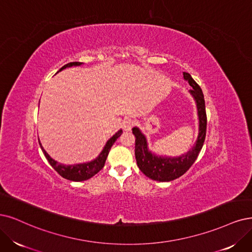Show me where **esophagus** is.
<instances>
[{"instance_id":"obj_1","label":"esophagus","mask_w":252,"mask_h":252,"mask_svg":"<svg viewBox=\"0 0 252 252\" xmlns=\"http://www.w3.org/2000/svg\"><path fill=\"white\" fill-rule=\"evenodd\" d=\"M134 125H135V121L131 118H127V119L123 121V127H124L125 131H126V132L131 131L132 127L134 126Z\"/></svg>"}]
</instances>
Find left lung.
Wrapping results in <instances>:
<instances>
[{
    "label": "left lung",
    "mask_w": 252,
    "mask_h": 252,
    "mask_svg": "<svg viewBox=\"0 0 252 252\" xmlns=\"http://www.w3.org/2000/svg\"><path fill=\"white\" fill-rule=\"evenodd\" d=\"M184 79L189 83L193 88L189 90L190 94L195 100L197 108L198 116V135L194 145L187 153L179 157L159 156L153 153L148 148L147 139L140 131V128L134 126L133 134L136 137L135 141V157L137 165L147 178L158 182H171L179 179L197 159L198 154L201 151L207 132V114L204 97L201 88L193 80L191 74L183 72Z\"/></svg>",
    "instance_id": "obj_1"
}]
</instances>
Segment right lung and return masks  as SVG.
<instances>
[{
  "mask_svg": "<svg viewBox=\"0 0 252 252\" xmlns=\"http://www.w3.org/2000/svg\"><path fill=\"white\" fill-rule=\"evenodd\" d=\"M82 64H83L82 62H70V63H67L66 65H64V66H62L59 69V71L65 69V68L71 67V66H80V65H82ZM59 71H57V72H59ZM121 133H123V129H119L118 132H116L113 136L109 139V140L106 142V145L104 146V148H102V151L100 152V154L95 158L94 160H92L90 162H86V163L73 164V165H64L57 161H55L53 158H51V156L45 152V150L40 143L39 139H38V141H39V145L41 147V151L44 154L46 159H48L49 163L51 164L53 168L62 176V178L72 181V182H82V181H86V180L92 178L93 175H95L102 168V167L105 166L107 157L109 155L111 147L117 140V138L121 135Z\"/></svg>",
  "mask_w": 252,
  "mask_h": 252,
  "instance_id": "add662e5",
  "label": "right lung"
}]
</instances>
